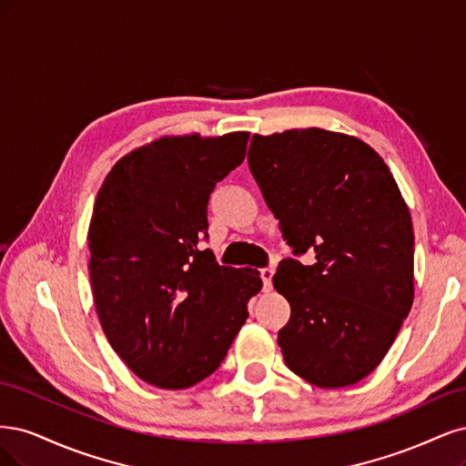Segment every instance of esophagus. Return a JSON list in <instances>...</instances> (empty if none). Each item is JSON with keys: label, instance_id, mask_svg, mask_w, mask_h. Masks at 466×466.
I'll return each instance as SVG.
<instances>
[{"label": "esophagus", "instance_id": "obj_1", "mask_svg": "<svg viewBox=\"0 0 466 466\" xmlns=\"http://www.w3.org/2000/svg\"><path fill=\"white\" fill-rule=\"evenodd\" d=\"M273 275H275V268L273 267H267L261 268V279H263V290L268 292L273 289Z\"/></svg>", "mask_w": 466, "mask_h": 466}]
</instances>
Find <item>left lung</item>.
I'll return each mask as SVG.
<instances>
[{
    "mask_svg": "<svg viewBox=\"0 0 466 466\" xmlns=\"http://www.w3.org/2000/svg\"><path fill=\"white\" fill-rule=\"evenodd\" d=\"M249 170L294 253L273 284L289 299L279 331L287 366L323 389L380 366L414 299L409 205L383 158L354 135L321 127L255 133Z\"/></svg>",
    "mask_w": 466,
    "mask_h": 466,
    "instance_id": "left-lung-1",
    "label": "left lung"
}]
</instances>
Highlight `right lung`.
Instances as JSON below:
<instances>
[{"instance_id":"1","label":"right lung","mask_w":466,"mask_h":466,"mask_svg":"<svg viewBox=\"0 0 466 466\" xmlns=\"http://www.w3.org/2000/svg\"><path fill=\"white\" fill-rule=\"evenodd\" d=\"M249 133L164 135L119 158L88 224V275L102 331L127 368L160 389L208 378L263 287L199 248L217 182L246 157Z\"/></svg>"}]
</instances>
